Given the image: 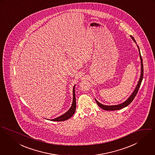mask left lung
Here are the masks:
<instances>
[{
    "label": "left lung",
    "instance_id": "1",
    "mask_svg": "<svg viewBox=\"0 0 155 155\" xmlns=\"http://www.w3.org/2000/svg\"><path fill=\"white\" fill-rule=\"evenodd\" d=\"M132 39L134 40V42H136V40H134V38L131 36ZM138 49V51H139V53H140V59H141V75H140V80L138 81V83L137 85V87H136L134 91H133V93H132V94L130 96V97L125 101L124 102V103H121L120 104H117V105H112V106H107V105H104L102 104L101 103H99L96 99H95V101L96 102L97 104H98V106L103 109V110H119L120 109H122L126 106H127L128 104H130L131 102H132V101H133V99H134V97H136V96L137 95V94L138 91L139 90V88L140 87L141 85V83L142 82V80H143V59L141 58V54H140V49H139V47L137 45Z\"/></svg>",
    "mask_w": 155,
    "mask_h": 155
}]
</instances>
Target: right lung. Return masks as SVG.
Listing matches in <instances>:
<instances>
[{
    "instance_id": "right-lung-1",
    "label": "right lung",
    "mask_w": 155,
    "mask_h": 155,
    "mask_svg": "<svg viewBox=\"0 0 155 155\" xmlns=\"http://www.w3.org/2000/svg\"><path fill=\"white\" fill-rule=\"evenodd\" d=\"M76 109V99H75V86L73 88V101L71 107H70L68 111L64 115L52 120L53 121H63V120H67L70 118L75 113Z\"/></svg>"
}]
</instances>
